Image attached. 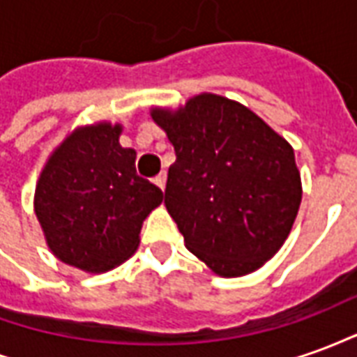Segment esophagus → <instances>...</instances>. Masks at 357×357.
<instances>
[{
  "instance_id": "esophagus-1",
  "label": "esophagus",
  "mask_w": 357,
  "mask_h": 357,
  "mask_svg": "<svg viewBox=\"0 0 357 357\" xmlns=\"http://www.w3.org/2000/svg\"><path fill=\"white\" fill-rule=\"evenodd\" d=\"M155 183L164 191V187H166V172H160V174L156 176V178H155Z\"/></svg>"
}]
</instances>
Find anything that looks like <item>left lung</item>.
I'll return each instance as SVG.
<instances>
[{
	"mask_svg": "<svg viewBox=\"0 0 357 357\" xmlns=\"http://www.w3.org/2000/svg\"><path fill=\"white\" fill-rule=\"evenodd\" d=\"M151 116L176 151L164 204L185 247L220 277L262 268L289 237L302 201L291 143L252 110L199 93Z\"/></svg>",
	"mask_w": 357,
	"mask_h": 357,
	"instance_id": "obj_1",
	"label": "left lung"
}]
</instances>
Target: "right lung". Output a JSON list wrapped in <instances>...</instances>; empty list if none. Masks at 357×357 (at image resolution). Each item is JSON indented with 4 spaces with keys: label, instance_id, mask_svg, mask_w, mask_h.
<instances>
[{
    "label": "right lung",
    "instance_id": "right-lung-1",
    "mask_svg": "<svg viewBox=\"0 0 357 357\" xmlns=\"http://www.w3.org/2000/svg\"><path fill=\"white\" fill-rule=\"evenodd\" d=\"M122 124L76 128L38 178L34 212L61 262L88 273L110 271L139 247L141 225L162 191L135 172V151L120 145Z\"/></svg>",
    "mask_w": 357,
    "mask_h": 357
}]
</instances>
